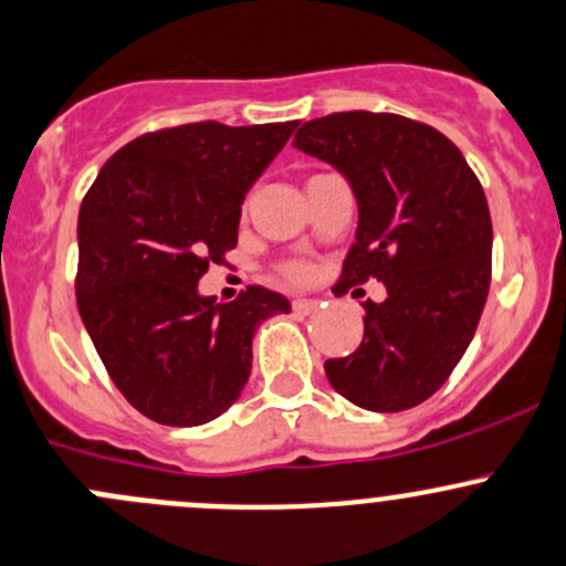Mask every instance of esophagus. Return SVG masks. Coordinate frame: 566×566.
<instances>
[{
    "label": "esophagus",
    "mask_w": 566,
    "mask_h": 566,
    "mask_svg": "<svg viewBox=\"0 0 566 566\" xmlns=\"http://www.w3.org/2000/svg\"><path fill=\"white\" fill-rule=\"evenodd\" d=\"M291 307H294V313H300V316H307V313H313L318 307L316 300H305V296H296V300H291Z\"/></svg>",
    "instance_id": "esophagus-1"
}]
</instances>
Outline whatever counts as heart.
<instances>
[{
  "label": "heart",
  "instance_id": "1",
  "mask_svg": "<svg viewBox=\"0 0 566 566\" xmlns=\"http://www.w3.org/2000/svg\"><path fill=\"white\" fill-rule=\"evenodd\" d=\"M277 272L291 283H305L311 277V266L305 261H285V264L277 266Z\"/></svg>",
  "mask_w": 566,
  "mask_h": 566
}]
</instances>
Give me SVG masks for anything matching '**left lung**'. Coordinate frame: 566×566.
<instances>
[{
    "instance_id": "obj_1",
    "label": "left lung",
    "mask_w": 566,
    "mask_h": 566,
    "mask_svg": "<svg viewBox=\"0 0 566 566\" xmlns=\"http://www.w3.org/2000/svg\"><path fill=\"white\" fill-rule=\"evenodd\" d=\"M294 145L349 178L357 237L338 294L371 277L363 340L324 363L344 399L399 412L438 394L465 355L492 281V220L462 150L438 128L394 112H333L302 123Z\"/></svg>"
}]
</instances>
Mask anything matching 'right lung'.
Masks as SVG:
<instances>
[{"mask_svg": "<svg viewBox=\"0 0 566 566\" xmlns=\"http://www.w3.org/2000/svg\"><path fill=\"white\" fill-rule=\"evenodd\" d=\"M294 128L200 120L139 134L82 200L76 307L112 382L150 421L222 416L250 377L255 327L291 311L264 285L217 302L198 281L237 248L244 195Z\"/></svg>", "mask_w": 566, "mask_h": 566, "instance_id": "right-lung-1", "label": "right lung"}]
</instances>
